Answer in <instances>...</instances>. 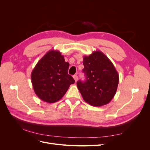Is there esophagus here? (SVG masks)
I'll list each match as a JSON object with an SVG mask.
<instances>
[{
  "label": "esophagus",
  "instance_id": "obj_1",
  "mask_svg": "<svg viewBox=\"0 0 150 150\" xmlns=\"http://www.w3.org/2000/svg\"><path fill=\"white\" fill-rule=\"evenodd\" d=\"M74 80H75V82H76L77 81V80H78V76H77V75H74Z\"/></svg>",
  "mask_w": 150,
  "mask_h": 150
}]
</instances>
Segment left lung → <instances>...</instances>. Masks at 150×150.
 <instances>
[{
  "mask_svg": "<svg viewBox=\"0 0 150 150\" xmlns=\"http://www.w3.org/2000/svg\"><path fill=\"white\" fill-rule=\"evenodd\" d=\"M86 81L76 83L84 100L93 106L109 103L114 97L119 77L112 62L101 51L83 57Z\"/></svg>",
  "mask_w": 150,
  "mask_h": 150,
  "instance_id": "left-lung-1",
  "label": "left lung"
}]
</instances>
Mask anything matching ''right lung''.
<instances>
[{
    "label": "right lung",
    "mask_w": 150,
    "mask_h": 150,
    "mask_svg": "<svg viewBox=\"0 0 150 150\" xmlns=\"http://www.w3.org/2000/svg\"><path fill=\"white\" fill-rule=\"evenodd\" d=\"M69 62L58 50H52L39 60L31 72V80L36 95L53 103L62 98L75 80L68 74Z\"/></svg>",
    "instance_id": "1"
}]
</instances>
